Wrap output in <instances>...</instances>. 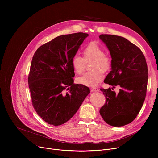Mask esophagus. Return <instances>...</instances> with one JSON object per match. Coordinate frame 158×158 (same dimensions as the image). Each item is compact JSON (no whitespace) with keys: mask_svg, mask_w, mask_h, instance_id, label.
<instances>
[{"mask_svg":"<svg viewBox=\"0 0 158 158\" xmlns=\"http://www.w3.org/2000/svg\"><path fill=\"white\" fill-rule=\"evenodd\" d=\"M92 92H98V89L97 88H92Z\"/></svg>","mask_w":158,"mask_h":158,"instance_id":"1","label":"esophagus"}]
</instances>
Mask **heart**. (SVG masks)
Wrapping results in <instances>:
<instances>
[{
    "label": "heart",
    "instance_id": "obj_1",
    "mask_svg": "<svg viewBox=\"0 0 158 158\" xmlns=\"http://www.w3.org/2000/svg\"><path fill=\"white\" fill-rule=\"evenodd\" d=\"M84 59L81 56L75 55L72 59V66L76 73L81 74L84 71L85 61L92 60L91 69L92 70L84 73L78 78L80 84L86 86H97L104 77V71H107L111 66L109 57L104 54L103 49L95 43L89 44L83 51Z\"/></svg>",
    "mask_w": 158,
    "mask_h": 158
}]
</instances>
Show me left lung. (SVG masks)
<instances>
[{
  "label": "left lung",
  "mask_w": 158,
  "mask_h": 158,
  "mask_svg": "<svg viewBox=\"0 0 158 158\" xmlns=\"http://www.w3.org/2000/svg\"><path fill=\"white\" fill-rule=\"evenodd\" d=\"M99 38L111 57V70L104 82L113 88L121 87L117 94L110 88L101 89L106 102L100 114L109 125L123 126L135 119L143 104L148 82L147 62L142 51L126 38L111 35H101Z\"/></svg>",
  "instance_id": "1"
}]
</instances>
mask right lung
Here are the masks:
<instances>
[{"instance_id":"1","label":"right lung","mask_w":158,"mask_h":158,"mask_svg":"<svg viewBox=\"0 0 158 158\" xmlns=\"http://www.w3.org/2000/svg\"><path fill=\"white\" fill-rule=\"evenodd\" d=\"M88 36L83 32L57 36L40 47L32 57L28 77L32 105L50 125L69 121L90 93L88 87L73 83L72 66V57Z\"/></svg>"}]
</instances>
